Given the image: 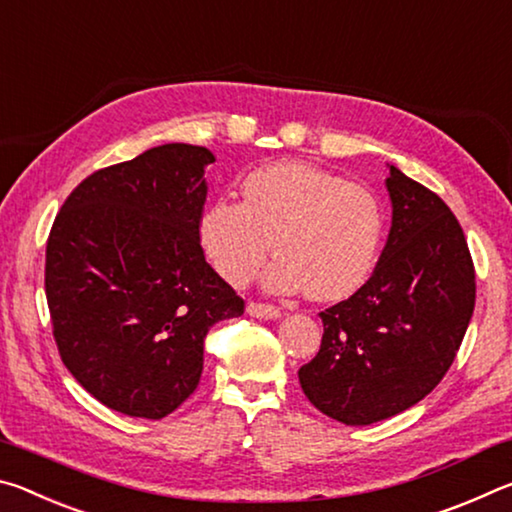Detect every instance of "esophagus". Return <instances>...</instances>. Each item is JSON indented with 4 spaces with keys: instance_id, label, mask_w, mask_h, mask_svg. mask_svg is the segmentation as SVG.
Instances as JSON below:
<instances>
[{
    "instance_id": "esophagus-1",
    "label": "esophagus",
    "mask_w": 512,
    "mask_h": 512,
    "mask_svg": "<svg viewBox=\"0 0 512 512\" xmlns=\"http://www.w3.org/2000/svg\"><path fill=\"white\" fill-rule=\"evenodd\" d=\"M246 311L250 316L264 318V320H271V318L280 316V309H277L275 305H268V302H248Z\"/></svg>"
}]
</instances>
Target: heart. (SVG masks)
Segmentation results:
<instances>
[{
    "label": "heart",
    "mask_w": 512,
    "mask_h": 512,
    "mask_svg": "<svg viewBox=\"0 0 512 512\" xmlns=\"http://www.w3.org/2000/svg\"><path fill=\"white\" fill-rule=\"evenodd\" d=\"M198 241L216 273L232 284L253 280L271 253L266 287L314 300L359 291L377 264L384 210L368 187L305 162L250 171L241 203L216 198L198 219Z\"/></svg>",
    "instance_id": "1"
}]
</instances>
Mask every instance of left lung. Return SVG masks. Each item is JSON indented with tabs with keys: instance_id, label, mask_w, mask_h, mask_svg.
<instances>
[{
	"instance_id": "1",
	"label": "left lung",
	"mask_w": 512,
	"mask_h": 512,
	"mask_svg": "<svg viewBox=\"0 0 512 512\" xmlns=\"http://www.w3.org/2000/svg\"><path fill=\"white\" fill-rule=\"evenodd\" d=\"M386 189L393 223L375 273L320 311V350L298 370L307 400L352 427L402 413L440 384L476 298L470 248L443 198L397 167Z\"/></svg>"
}]
</instances>
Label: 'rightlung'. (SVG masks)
Returning <instances> with one entry per match:
<instances>
[{
    "label": "right lung",
    "mask_w": 512,
    "mask_h": 512,
    "mask_svg": "<svg viewBox=\"0 0 512 512\" xmlns=\"http://www.w3.org/2000/svg\"><path fill=\"white\" fill-rule=\"evenodd\" d=\"M214 155L162 144L94 171L47 239L45 293L60 359L108 409L160 420L196 391L203 343L244 300L198 241Z\"/></svg>",
    "instance_id": "1"
}]
</instances>
